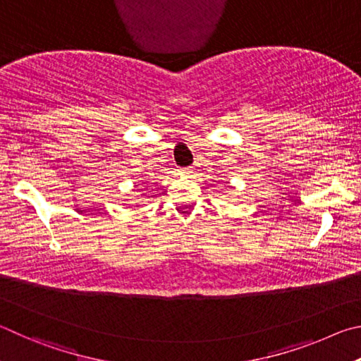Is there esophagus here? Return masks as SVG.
I'll use <instances>...</instances> for the list:
<instances>
[{
  "mask_svg": "<svg viewBox=\"0 0 361 361\" xmlns=\"http://www.w3.org/2000/svg\"><path fill=\"white\" fill-rule=\"evenodd\" d=\"M195 168L193 166H187V168H182V173H184L185 176H192L193 174Z\"/></svg>",
  "mask_w": 361,
  "mask_h": 361,
  "instance_id": "34e87169",
  "label": "esophagus"
}]
</instances>
